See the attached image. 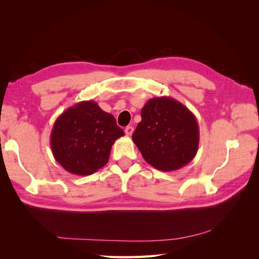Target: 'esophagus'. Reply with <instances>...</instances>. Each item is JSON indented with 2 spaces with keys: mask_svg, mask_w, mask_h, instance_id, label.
<instances>
[{
  "mask_svg": "<svg viewBox=\"0 0 259 259\" xmlns=\"http://www.w3.org/2000/svg\"><path fill=\"white\" fill-rule=\"evenodd\" d=\"M133 132H134V128H133L132 126L125 127V134H126L127 136H131L133 134Z\"/></svg>",
  "mask_w": 259,
  "mask_h": 259,
  "instance_id": "34e87169",
  "label": "esophagus"
}]
</instances>
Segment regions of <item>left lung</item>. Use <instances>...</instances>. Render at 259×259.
<instances>
[{"label": "left lung", "instance_id": "8db88e82", "mask_svg": "<svg viewBox=\"0 0 259 259\" xmlns=\"http://www.w3.org/2000/svg\"><path fill=\"white\" fill-rule=\"evenodd\" d=\"M140 115L132 138L147 163L171 171L193 160L200 132L197 119L186 106L171 97H154L147 101Z\"/></svg>", "mask_w": 259, "mask_h": 259}]
</instances>
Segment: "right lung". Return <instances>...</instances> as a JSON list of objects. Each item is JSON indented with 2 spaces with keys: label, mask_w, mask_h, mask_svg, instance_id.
Listing matches in <instances>:
<instances>
[{
  "label": "right lung",
  "mask_w": 259,
  "mask_h": 259,
  "mask_svg": "<svg viewBox=\"0 0 259 259\" xmlns=\"http://www.w3.org/2000/svg\"><path fill=\"white\" fill-rule=\"evenodd\" d=\"M122 136L124 132L112 114L105 112L96 101H81L55 121L52 152L69 173L91 175L106 165L112 145Z\"/></svg>",
  "instance_id": "right-lung-1"
}]
</instances>
